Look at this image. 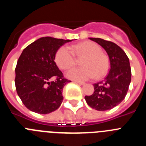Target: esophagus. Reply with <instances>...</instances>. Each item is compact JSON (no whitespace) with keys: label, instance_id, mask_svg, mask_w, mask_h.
<instances>
[{"label":"esophagus","instance_id":"1","mask_svg":"<svg viewBox=\"0 0 146 146\" xmlns=\"http://www.w3.org/2000/svg\"><path fill=\"white\" fill-rule=\"evenodd\" d=\"M74 82L77 83V84H80V85H84L85 83L83 82H80V81H74Z\"/></svg>","mask_w":146,"mask_h":146}]
</instances>
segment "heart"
<instances>
[{"instance_id":"obj_1","label":"heart","mask_w":146,"mask_h":146,"mask_svg":"<svg viewBox=\"0 0 146 146\" xmlns=\"http://www.w3.org/2000/svg\"><path fill=\"white\" fill-rule=\"evenodd\" d=\"M78 58H86L82 62V68H73L66 73L68 78L73 80L84 81L92 79L96 75L102 78L110 69L108 58L102 53V49L97 44L86 42L72 47ZM55 60L59 68L64 70L72 68L75 64L74 52L69 47H60L55 53Z\"/></svg>"}]
</instances>
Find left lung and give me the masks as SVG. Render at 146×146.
Instances as JSON below:
<instances>
[{"label":"left lung","mask_w":146,"mask_h":146,"mask_svg":"<svg viewBox=\"0 0 146 146\" xmlns=\"http://www.w3.org/2000/svg\"><path fill=\"white\" fill-rule=\"evenodd\" d=\"M105 50L110 62L109 73L104 81L94 85V94L85 99L91 108L105 111L124 99L131 82V67L126 54L116 44L100 38H90Z\"/></svg>","instance_id":"8db88e82"}]
</instances>
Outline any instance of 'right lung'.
<instances>
[{"instance_id": "obj_1", "label": "right lung", "mask_w": 146, "mask_h": 146, "mask_svg": "<svg viewBox=\"0 0 146 146\" xmlns=\"http://www.w3.org/2000/svg\"><path fill=\"white\" fill-rule=\"evenodd\" d=\"M72 39L42 37L23 50L15 68L17 93L28 110L47 114L63 101V88L70 82L64 78L55 62L57 50ZM55 78L54 81H50Z\"/></svg>"}]
</instances>
